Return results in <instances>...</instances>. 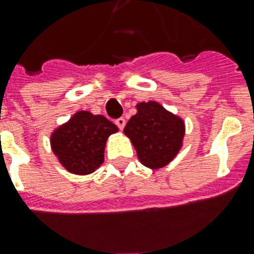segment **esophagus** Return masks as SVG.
Masks as SVG:
<instances>
[{
    "label": "esophagus",
    "mask_w": 254,
    "mask_h": 254,
    "mask_svg": "<svg viewBox=\"0 0 254 254\" xmlns=\"http://www.w3.org/2000/svg\"><path fill=\"white\" fill-rule=\"evenodd\" d=\"M125 124H127V121H125V118H118V120H116V125L118 127H120V129H124V127H125Z\"/></svg>",
    "instance_id": "34e87169"
}]
</instances>
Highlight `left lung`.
Masks as SVG:
<instances>
[{
  "instance_id": "1",
  "label": "left lung",
  "mask_w": 254,
  "mask_h": 254,
  "mask_svg": "<svg viewBox=\"0 0 254 254\" xmlns=\"http://www.w3.org/2000/svg\"><path fill=\"white\" fill-rule=\"evenodd\" d=\"M137 113L127 121L124 133L130 138L144 166L152 170L169 165L180 152L185 136V124L158 102L136 106Z\"/></svg>"
}]
</instances>
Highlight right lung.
Listing matches in <instances>:
<instances>
[{"mask_svg": "<svg viewBox=\"0 0 254 254\" xmlns=\"http://www.w3.org/2000/svg\"><path fill=\"white\" fill-rule=\"evenodd\" d=\"M117 132L118 127L106 117L81 110L52 133L50 144L69 173L87 176L103 163L106 141Z\"/></svg>", "mask_w": 254, "mask_h": 254, "instance_id": "obj_1", "label": "right lung"}]
</instances>
